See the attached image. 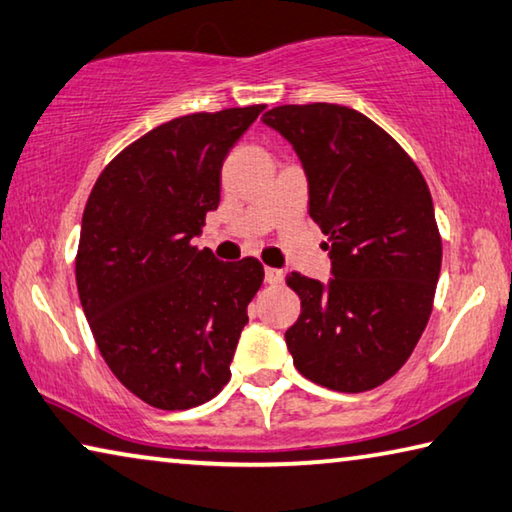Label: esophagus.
<instances>
[{"label": "esophagus", "mask_w": 512, "mask_h": 512, "mask_svg": "<svg viewBox=\"0 0 512 512\" xmlns=\"http://www.w3.org/2000/svg\"><path fill=\"white\" fill-rule=\"evenodd\" d=\"M264 280H266V285L278 287V285H282V280H285V273H282L280 269H271V266H266Z\"/></svg>", "instance_id": "34e87169"}]
</instances>
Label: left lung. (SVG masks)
<instances>
[{
  "label": "left lung",
  "instance_id": "1",
  "mask_svg": "<svg viewBox=\"0 0 512 512\" xmlns=\"http://www.w3.org/2000/svg\"><path fill=\"white\" fill-rule=\"evenodd\" d=\"M262 120L303 161L335 275L328 287L287 275L300 298L289 353L312 383L367 392L403 367L433 312L442 237L431 191L410 154L344 104H282Z\"/></svg>",
  "mask_w": 512,
  "mask_h": 512
}]
</instances>
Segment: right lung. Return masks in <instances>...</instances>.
<instances>
[{"label":"right lung","mask_w":512,"mask_h":512,"mask_svg":"<svg viewBox=\"0 0 512 512\" xmlns=\"http://www.w3.org/2000/svg\"><path fill=\"white\" fill-rule=\"evenodd\" d=\"M262 111L168 120L118 152L88 196L75 259L81 307L113 376L152 408H196L232 376L264 266L221 262L191 239L221 200L227 152Z\"/></svg>","instance_id":"add662e5"}]
</instances>
